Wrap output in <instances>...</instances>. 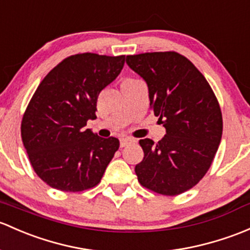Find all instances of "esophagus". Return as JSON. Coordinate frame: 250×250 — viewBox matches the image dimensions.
<instances>
[{
    "mask_svg": "<svg viewBox=\"0 0 250 250\" xmlns=\"http://www.w3.org/2000/svg\"><path fill=\"white\" fill-rule=\"evenodd\" d=\"M132 139L130 138H121L120 139V146L121 147H125V146H127L128 144L129 143H132Z\"/></svg>",
    "mask_w": 250,
    "mask_h": 250,
    "instance_id": "obj_1",
    "label": "esophagus"
}]
</instances>
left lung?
I'll use <instances>...</instances> for the list:
<instances>
[{
	"mask_svg": "<svg viewBox=\"0 0 250 250\" xmlns=\"http://www.w3.org/2000/svg\"><path fill=\"white\" fill-rule=\"evenodd\" d=\"M127 64L147 83L149 102L167 129L162 140L139 141L135 167L143 187L176 196L198 185L219 147L223 117L209 83L187 57L175 51L129 55Z\"/></svg>",
	"mask_w": 250,
	"mask_h": 250,
	"instance_id": "1",
	"label": "left lung"
}]
</instances>
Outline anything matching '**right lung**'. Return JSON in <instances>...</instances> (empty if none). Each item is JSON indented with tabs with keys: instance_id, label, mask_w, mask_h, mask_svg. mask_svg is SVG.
I'll return each instance as SVG.
<instances>
[{
	"instance_id": "right-lung-1",
	"label": "right lung",
	"mask_w": 250,
	"mask_h": 250,
	"mask_svg": "<svg viewBox=\"0 0 250 250\" xmlns=\"http://www.w3.org/2000/svg\"><path fill=\"white\" fill-rule=\"evenodd\" d=\"M125 61V55H72L33 93L21 121V139L35 172L51 188L77 193L101 182L120 141L85 127L97 118L99 93L117 78Z\"/></svg>"
}]
</instances>
